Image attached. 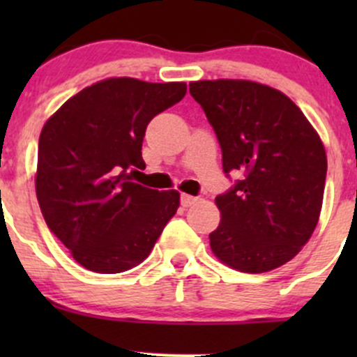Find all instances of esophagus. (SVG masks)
I'll return each mask as SVG.
<instances>
[{"instance_id": "1", "label": "esophagus", "mask_w": 357, "mask_h": 357, "mask_svg": "<svg viewBox=\"0 0 357 357\" xmlns=\"http://www.w3.org/2000/svg\"><path fill=\"white\" fill-rule=\"evenodd\" d=\"M195 202H197V197L188 195V193H183V195H181V205H183V207H190V205H193Z\"/></svg>"}]
</instances>
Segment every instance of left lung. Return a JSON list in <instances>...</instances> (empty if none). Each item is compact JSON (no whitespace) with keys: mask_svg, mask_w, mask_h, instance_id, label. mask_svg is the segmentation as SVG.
Wrapping results in <instances>:
<instances>
[{"mask_svg":"<svg viewBox=\"0 0 357 357\" xmlns=\"http://www.w3.org/2000/svg\"><path fill=\"white\" fill-rule=\"evenodd\" d=\"M222 152V171L240 179L215 197L221 211L208 235L215 257L243 273L280 268L318 225L326 153L302 110L282 91L252 81L190 84Z\"/></svg>","mask_w":357,"mask_h":357,"instance_id":"left-lung-1","label":"left lung"}]
</instances>
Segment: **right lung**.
<instances>
[{"instance_id": "right-lung-1", "label": "right lung", "mask_w": 357, "mask_h": 357, "mask_svg": "<svg viewBox=\"0 0 357 357\" xmlns=\"http://www.w3.org/2000/svg\"><path fill=\"white\" fill-rule=\"evenodd\" d=\"M185 82L112 77L68 98L43 126L36 195L50 231L86 269L128 271L149 257L179 207L176 190L131 179L146 126L181 102Z\"/></svg>"}]
</instances>
